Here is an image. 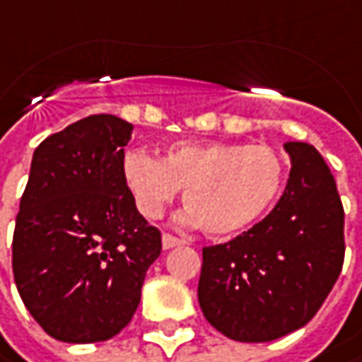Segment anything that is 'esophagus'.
Masks as SVG:
<instances>
[{
	"label": "esophagus",
	"instance_id": "34e87169",
	"mask_svg": "<svg viewBox=\"0 0 362 362\" xmlns=\"http://www.w3.org/2000/svg\"><path fill=\"white\" fill-rule=\"evenodd\" d=\"M184 241H182L180 237H176V235H172V233H164L162 235V245H164V249H172V247H178V245H182Z\"/></svg>",
	"mask_w": 362,
	"mask_h": 362
}]
</instances>
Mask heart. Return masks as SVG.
<instances>
[{
  "label": "heart",
  "instance_id": "heart-1",
  "mask_svg": "<svg viewBox=\"0 0 362 362\" xmlns=\"http://www.w3.org/2000/svg\"><path fill=\"white\" fill-rule=\"evenodd\" d=\"M137 209L160 216L180 188L192 218L212 237L241 233L274 206L286 180L284 160L265 144H174L156 160L141 150L123 158Z\"/></svg>",
  "mask_w": 362,
  "mask_h": 362
}]
</instances>
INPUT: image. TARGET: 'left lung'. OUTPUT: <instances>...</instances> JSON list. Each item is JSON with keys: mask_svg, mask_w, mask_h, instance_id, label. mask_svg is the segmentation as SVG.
<instances>
[{"mask_svg": "<svg viewBox=\"0 0 362 362\" xmlns=\"http://www.w3.org/2000/svg\"><path fill=\"white\" fill-rule=\"evenodd\" d=\"M288 186L274 211L228 243L202 249L198 302L239 342H269L306 326L344 263V209L324 158L290 141Z\"/></svg>", "mask_w": 362, "mask_h": 362, "instance_id": "8db88e82", "label": "left lung"}]
</instances>
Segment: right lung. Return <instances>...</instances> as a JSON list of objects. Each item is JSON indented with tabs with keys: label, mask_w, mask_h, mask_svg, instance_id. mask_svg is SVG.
<instances>
[{
	"label": "right lung",
	"mask_w": 362,
	"mask_h": 362,
	"mask_svg": "<svg viewBox=\"0 0 362 362\" xmlns=\"http://www.w3.org/2000/svg\"><path fill=\"white\" fill-rule=\"evenodd\" d=\"M134 125L90 115L40 144L11 243L20 298L62 342L87 344L132 322L146 272L162 253L160 228L123 178Z\"/></svg>",
	"instance_id": "obj_1"
}]
</instances>
